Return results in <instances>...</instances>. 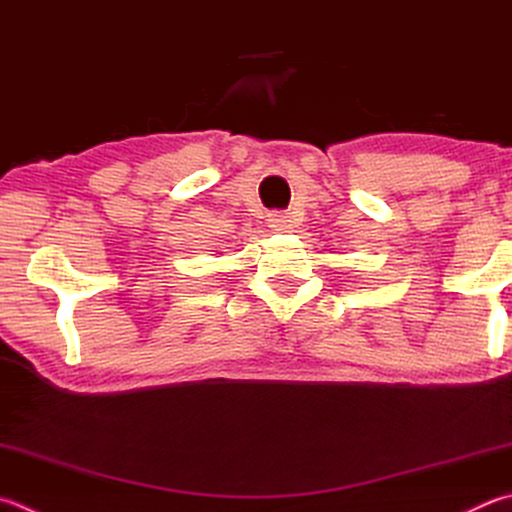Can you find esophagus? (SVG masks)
<instances>
[{
    "instance_id": "1",
    "label": "esophagus",
    "mask_w": 512,
    "mask_h": 512,
    "mask_svg": "<svg viewBox=\"0 0 512 512\" xmlns=\"http://www.w3.org/2000/svg\"><path fill=\"white\" fill-rule=\"evenodd\" d=\"M268 226H271L277 232H286V230H291L293 224H291V217H288V212L275 210V212H271V215H268Z\"/></svg>"
}]
</instances>
